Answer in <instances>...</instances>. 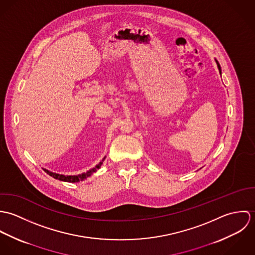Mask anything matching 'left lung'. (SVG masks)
Wrapping results in <instances>:
<instances>
[{"mask_svg":"<svg viewBox=\"0 0 255 255\" xmlns=\"http://www.w3.org/2000/svg\"><path fill=\"white\" fill-rule=\"evenodd\" d=\"M216 63H217V66H218L219 72L221 73V67H220V65H219V63L217 61H216Z\"/></svg>","mask_w":255,"mask_h":255,"instance_id":"obj_1","label":"left lung"}]
</instances>
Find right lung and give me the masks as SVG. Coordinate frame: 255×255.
<instances>
[{"label": "right lung", "instance_id": "1", "mask_svg": "<svg viewBox=\"0 0 255 255\" xmlns=\"http://www.w3.org/2000/svg\"><path fill=\"white\" fill-rule=\"evenodd\" d=\"M105 159V158H104ZM104 159L102 160V162H100L95 168L91 169L90 171L86 172V173H83V174H80V175H77V176H64V175H59V174H55V173H52L48 170H44L48 175H50L51 177H53L54 179H57V180H60V181H63V182H80V181H83L84 179H86L87 177H89L91 174H93L94 172H96L102 165Z\"/></svg>", "mask_w": 255, "mask_h": 255}]
</instances>
